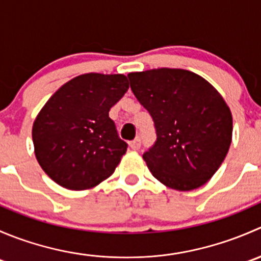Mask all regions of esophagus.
<instances>
[{
	"mask_svg": "<svg viewBox=\"0 0 261 261\" xmlns=\"http://www.w3.org/2000/svg\"><path fill=\"white\" fill-rule=\"evenodd\" d=\"M140 146H141V140L139 138H136L135 140H133L130 143V147L133 150H139L140 149Z\"/></svg>",
	"mask_w": 261,
	"mask_h": 261,
	"instance_id": "obj_1",
	"label": "esophagus"
}]
</instances>
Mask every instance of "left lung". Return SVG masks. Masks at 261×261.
<instances>
[{
    "mask_svg": "<svg viewBox=\"0 0 261 261\" xmlns=\"http://www.w3.org/2000/svg\"><path fill=\"white\" fill-rule=\"evenodd\" d=\"M127 77L156 130V141L143 155L151 174L177 191L203 186L221 167L232 140V115L225 99L189 70L160 68Z\"/></svg>",
    "mask_w": 261,
    "mask_h": 261,
    "instance_id": "8db88e82",
    "label": "left lung"
}]
</instances>
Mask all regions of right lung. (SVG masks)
Segmentation results:
<instances>
[{"label":"right lung","mask_w":261,"mask_h":261,"mask_svg":"<svg viewBox=\"0 0 261 261\" xmlns=\"http://www.w3.org/2000/svg\"><path fill=\"white\" fill-rule=\"evenodd\" d=\"M127 89L126 75L87 73L50 97L34 121L33 141L39 164L55 183L83 191L115 172L127 144L109 112Z\"/></svg>","instance_id":"add662e5"}]
</instances>
